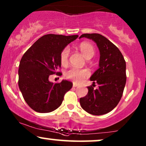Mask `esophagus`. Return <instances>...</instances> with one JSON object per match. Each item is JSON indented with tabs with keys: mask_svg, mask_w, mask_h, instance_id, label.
<instances>
[{
	"mask_svg": "<svg viewBox=\"0 0 146 146\" xmlns=\"http://www.w3.org/2000/svg\"><path fill=\"white\" fill-rule=\"evenodd\" d=\"M79 86V84H76V83H73V87H77V86Z\"/></svg>",
	"mask_w": 146,
	"mask_h": 146,
	"instance_id": "34e87169",
	"label": "esophagus"
}]
</instances>
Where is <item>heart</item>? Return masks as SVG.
Segmentation results:
<instances>
[{"mask_svg": "<svg viewBox=\"0 0 146 146\" xmlns=\"http://www.w3.org/2000/svg\"><path fill=\"white\" fill-rule=\"evenodd\" d=\"M79 49L82 53L83 56L86 59H90L93 56L95 53V48L93 44L87 42H83L79 45ZM68 56H69V48L65 47L62 51L60 56V62L62 65L65 66L67 64ZM90 73L88 70L86 68H71L65 73V76L67 79L73 80L75 82H81L85 78L89 76Z\"/></svg>", "mask_w": 146, "mask_h": 146, "instance_id": "obj_1", "label": "heart"}]
</instances>
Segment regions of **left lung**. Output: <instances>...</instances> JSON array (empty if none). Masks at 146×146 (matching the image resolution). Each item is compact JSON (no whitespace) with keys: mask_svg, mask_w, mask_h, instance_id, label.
<instances>
[{"mask_svg":"<svg viewBox=\"0 0 146 146\" xmlns=\"http://www.w3.org/2000/svg\"><path fill=\"white\" fill-rule=\"evenodd\" d=\"M92 40L97 44L100 53L99 68L90 80L93 86L88 87L86 96L80 99L82 108L93 115H102L113 110L123 95L126 82L125 61L119 48L109 40L99 33H84L80 37Z\"/></svg>","mask_w":146,"mask_h":146,"instance_id":"1","label":"left lung"}]
</instances>
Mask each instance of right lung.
Wrapping results in <instances>:
<instances>
[{"label": "right lung", "mask_w": 146, "mask_h": 146, "mask_svg": "<svg viewBox=\"0 0 146 146\" xmlns=\"http://www.w3.org/2000/svg\"><path fill=\"white\" fill-rule=\"evenodd\" d=\"M78 35L46 34L37 40L22 57L18 69V86L25 101L38 113H50L62 103L65 93L73 83L48 81L50 75H62L60 56L65 46Z\"/></svg>", "instance_id": "add662e5"}]
</instances>
